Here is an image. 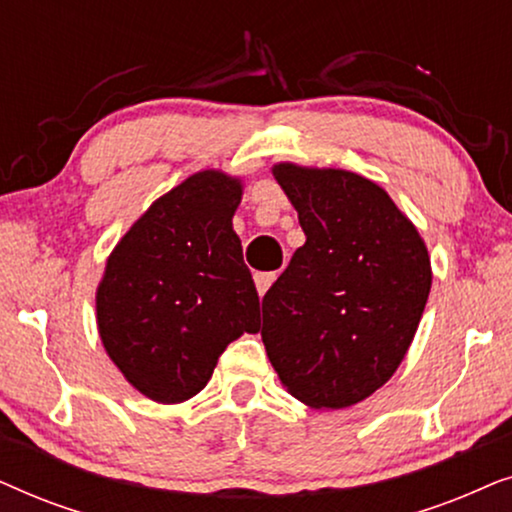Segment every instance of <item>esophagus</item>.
<instances>
[{"mask_svg":"<svg viewBox=\"0 0 512 512\" xmlns=\"http://www.w3.org/2000/svg\"><path fill=\"white\" fill-rule=\"evenodd\" d=\"M277 279V272H256L254 275V282H256V289H258V296H265V291L270 289L272 282Z\"/></svg>","mask_w":512,"mask_h":512,"instance_id":"1","label":"esophagus"}]
</instances>
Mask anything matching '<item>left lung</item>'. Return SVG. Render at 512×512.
<instances>
[{
    "label": "left lung",
    "mask_w": 512,
    "mask_h": 512,
    "mask_svg": "<svg viewBox=\"0 0 512 512\" xmlns=\"http://www.w3.org/2000/svg\"><path fill=\"white\" fill-rule=\"evenodd\" d=\"M305 244L263 296L279 382L314 410L361 403L396 373L431 291L429 249L375 181L340 167L272 165Z\"/></svg>",
    "instance_id": "left-lung-1"
}]
</instances>
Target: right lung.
<instances>
[{"instance_id":"right-lung-1","label":"right lung","mask_w":512,"mask_h":512,"mask_svg":"<svg viewBox=\"0 0 512 512\" xmlns=\"http://www.w3.org/2000/svg\"><path fill=\"white\" fill-rule=\"evenodd\" d=\"M244 184L202 170L132 223L97 284L104 352L139 394L184 403L207 387L242 333H258V293L233 230Z\"/></svg>"}]
</instances>
